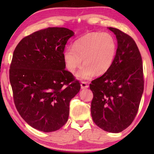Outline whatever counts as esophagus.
Segmentation results:
<instances>
[{"instance_id": "1", "label": "esophagus", "mask_w": 154, "mask_h": 154, "mask_svg": "<svg viewBox=\"0 0 154 154\" xmlns=\"http://www.w3.org/2000/svg\"><path fill=\"white\" fill-rule=\"evenodd\" d=\"M89 87V85L85 83V82H82L81 83V89H87Z\"/></svg>"}]
</instances>
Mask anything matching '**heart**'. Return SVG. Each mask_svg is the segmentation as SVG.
<instances>
[{
  "label": "heart",
  "instance_id": "b5f03b06",
  "mask_svg": "<svg viewBox=\"0 0 154 154\" xmlns=\"http://www.w3.org/2000/svg\"><path fill=\"white\" fill-rule=\"evenodd\" d=\"M117 45L115 39L106 32H93L75 41L73 48L63 51V59L67 69L74 73L83 60L82 67L76 77L89 80L97 75H103L112 67L115 60Z\"/></svg>",
  "mask_w": 154,
  "mask_h": 154
}]
</instances>
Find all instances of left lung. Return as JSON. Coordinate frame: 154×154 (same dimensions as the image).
I'll return each instance as SVG.
<instances>
[{
    "mask_svg": "<svg viewBox=\"0 0 154 154\" xmlns=\"http://www.w3.org/2000/svg\"><path fill=\"white\" fill-rule=\"evenodd\" d=\"M108 29L116 35V55L110 69L90 84L91 111L101 129L119 133L131 124L138 112L143 91V65L134 40L119 29Z\"/></svg>",
    "mask_w": 154,
    "mask_h": 154,
    "instance_id": "8db88e82",
    "label": "left lung"
}]
</instances>
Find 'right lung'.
Returning a JSON list of instances; mask_svg holds the SVG:
<instances>
[{
	"instance_id": "obj_1",
	"label": "right lung",
	"mask_w": 154,
	"mask_h": 154,
	"mask_svg": "<svg viewBox=\"0 0 154 154\" xmlns=\"http://www.w3.org/2000/svg\"><path fill=\"white\" fill-rule=\"evenodd\" d=\"M74 34L65 28H45L23 38L13 53L9 73L15 106L40 131H56L67 122L70 100L80 91L63 59Z\"/></svg>"
}]
</instances>
